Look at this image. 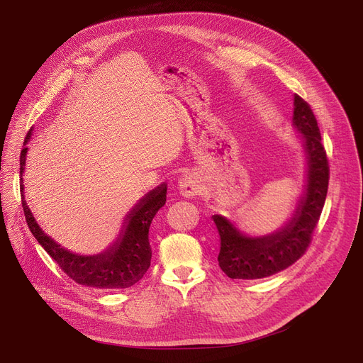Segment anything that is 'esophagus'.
<instances>
[{
  "instance_id": "1",
  "label": "esophagus",
  "mask_w": 363,
  "mask_h": 363,
  "mask_svg": "<svg viewBox=\"0 0 363 363\" xmlns=\"http://www.w3.org/2000/svg\"><path fill=\"white\" fill-rule=\"evenodd\" d=\"M178 186H179V192H181L184 196H186V198L195 196V195H198L199 191H201V186H199L196 178H195L194 175H191V174L184 175V177L179 179Z\"/></svg>"
}]
</instances>
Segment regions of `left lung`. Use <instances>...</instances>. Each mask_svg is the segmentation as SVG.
I'll use <instances>...</instances> for the list:
<instances>
[{"label": "left lung", "instance_id": "8db88e82", "mask_svg": "<svg viewBox=\"0 0 363 363\" xmlns=\"http://www.w3.org/2000/svg\"><path fill=\"white\" fill-rule=\"evenodd\" d=\"M293 125L303 136L308 169L307 192L290 223L276 234L250 238L224 217L213 216L221 238L218 264L230 279L254 280L276 274L296 263L312 242L326 201L330 172L318 121L298 94L294 96Z\"/></svg>", "mask_w": 363, "mask_h": 363}]
</instances>
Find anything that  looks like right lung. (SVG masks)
<instances>
[{"label": "right lung", "mask_w": 363, "mask_h": 363, "mask_svg": "<svg viewBox=\"0 0 363 363\" xmlns=\"http://www.w3.org/2000/svg\"><path fill=\"white\" fill-rule=\"evenodd\" d=\"M30 135L31 129L24 139V145L30 140ZM27 150L28 147L24 146L20 155L21 175L26 167ZM20 189L23 192V184ZM21 202L31 234L72 280L94 289H128L136 284L150 266L152 250L149 244V227L153 217L167 202V185L162 184L140 199L128 216V225L118 242L108 251L97 255H79L60 247L41 231L23 194Z\"/></svg>", "instance_id": "add662e5"}]
</instances>
